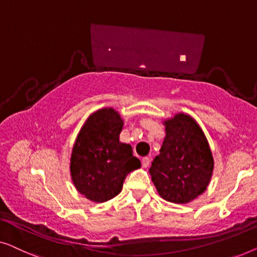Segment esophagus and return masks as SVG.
I'll use <instances>...</instances> for the list:
<instances>
[{
    "label": "esophagus",
    "instance_id": "34e87169",
    "mask_svg": "<svg viewBox=\"0 0 257 257\" xmlns=\"http://www.w3.org/2000/svg\"><path fill=\"white\" fill-rule=\"evenodd\" d=\"M150 165V158L144 157L142 158V168H148Z\"/></svg>",
    "mask_w": 257,
    "mask_h": 257
}]
</instances>
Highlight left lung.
I'll return each mask as SVG.
<instances>
[{
	"instance_id": "8db88e82",
	"label": "left lung",
	"mask_w": 257,
	"mask_h": 257,
	"mask_svg": "<svg viewBox=\"0 0 257 257\" xmlns=\"http://www.w3.org/2000/svg\"><path fill=\"white\" fill-rule=\"evenodd\" d=\"M165 137L149 173L166 201L187 204L207 189L214 161L204 132L192 116L178 113L163 121Z\"/></svg>"
}]
</instances>
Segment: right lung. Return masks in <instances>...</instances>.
I'll return each mask as SVG.
<instances>
[{
  "label": "right lung",
  "instance_id": "obj_1",
  "mask_svg": "<svg viewBox=\"0 0 257 257\" xmlns=\"http://www.w3.org/2000/svg\"><path fill=\"white\" fill-rule=\"evenodd\" d=\"M123 120L114 108H101L85 121L72 148L70 171L75 189L94 202L121 192L125 177L141 168L130 144L120 142Z\"/></svg>",
  "mask_w": 257,
  "mask_h": 257
}]
</instances>
